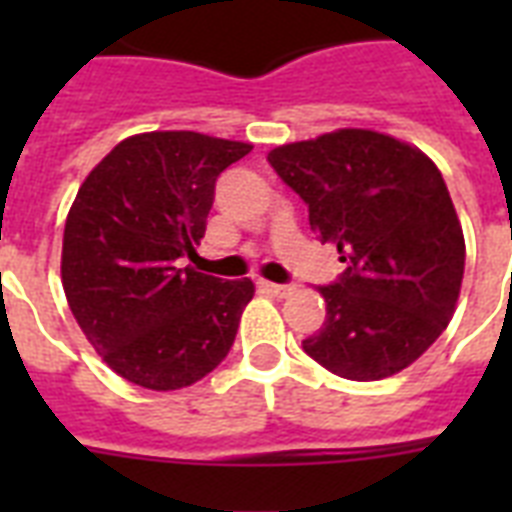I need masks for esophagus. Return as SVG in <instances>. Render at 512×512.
I'll return each instance as SVG.
<instances>
[{
    "label": "esophagus",
    "instance_id": "1",
    "mask_svg": "<svg viewBox=\"0 0 512 512\" xmlns=\"http://www.w3.org/2000/svg\"><path fill=\"white\" fill-rule=\"evenodd\" d=\"M257 289L265 292V295H273V297H287L295 292L292 284H273V281H265V279H257Z\"/></svg>",
    "mask_w": 512,
    "mask_h": 512
}]
</instances>
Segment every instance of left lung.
<instances>
[{"label":"left lung","mask_w":512,"mask_h":512,"mask_svg":"<svg viewBox=\"0 0 512 512\" xmlns=\"http://www.w3.org/2000/svg\"><path fill=\"white\" fill-rule=\"evenodd\" d=\"M268 162L345 263L319 287L327 319L303 350L345 380L406 369L452 321L465 273V236L438 167L372 130L279 146Z\"/></svg>","instance_id":"1"}]
</instances>
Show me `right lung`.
Here are the masks:
<instances>
[{
	"instance_id": "obj_1",
	"label": "right lung",
	"mask_w": 512,
	"mask_h": 512,
	"mask_svg": "<svg viewBox=\"0 0 512 512\" xmlns=\"http://www.w3.org/2000/svg\"><path fill=\"white\" fill-rule=\"evenodd\" d=\"M249 151L201 132H143L122 140L76 193L63 289L84 337L124 380L177 390L228 356L255 284L180 260L204 239L217 175Z\"/></svg>"
}]
</instances>
